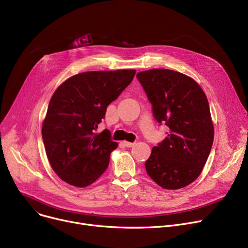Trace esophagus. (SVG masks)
<instances>
[{"mask_svg":"<svg viewBox=\"0 0 248 248\" xmlns=\"http://www.w3.org/2000/svg\"><path fill=\"white\" fill-rule=\"evenodd\" d=\"M123 144L126 147V148H131L135 145V142H131V141H126V140H124Z\"/></svg>","mask_w":248,"mask_h":248,"instance_id":"esophagus-1","label":"esophagus"}]
</instances>
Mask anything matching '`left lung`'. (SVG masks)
<instances>
[{
    "label": "left lung",
    "instance_id": "left-lung-1",
    "mask_svg": "<svg viewBox=\"0 0 248 248\" xmlns=\"http://www.w3.org/2000/svg\"><path fill=\"white\" fill-rule=\"evenodd\" d=\"M153 113L168 125V136L154 147L145 163L148 175L164 189L177 190L193 183L210 154L214 127L209 103L191 77L169 69L137 74Z\"/></svg>",
    "mask_w": 248,
    "mask_h": 248
}]
</instances>
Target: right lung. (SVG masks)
I'll use <instances>...</instances> for the list:
<instances>
[{
	"mask_svg": "<svg viewBox=\"0 0 248 248\" xmlns=\"http://www.w3.org/2000/svg\"><path fill=\"white\" fill-rule=\"evenodd\" d=\"M136 70L88 71L65 80L52 95L42 124L48 161L58 177L83 188L107 170L117 148L110 132L97 133L107 108L132 82Z\"/></svg>",
	"mask_w": 248,
	"mask_h": 248,
	"instance_id": "right-lung-1",
	"label": "right lung"
}]
</instances>
